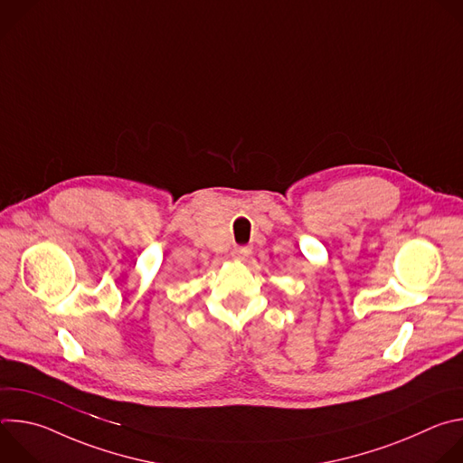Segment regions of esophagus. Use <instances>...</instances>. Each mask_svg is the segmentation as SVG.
<instances>
[{"instance_id": "1", "label": "esophagus", "mask_w": 463, "mask_h": 463, "mask_svg": "<svg viewBox=\"0 0 463 463\" xmlns=\"http://www.w3.org/2000/svg\"><path fill=\"white\" fill-rule=\"evenodd\" d=\"M231 254H232V258H234L236 261H243V260L250 254V249H249V247H234Z\"/></svg>"}]
</instances>
